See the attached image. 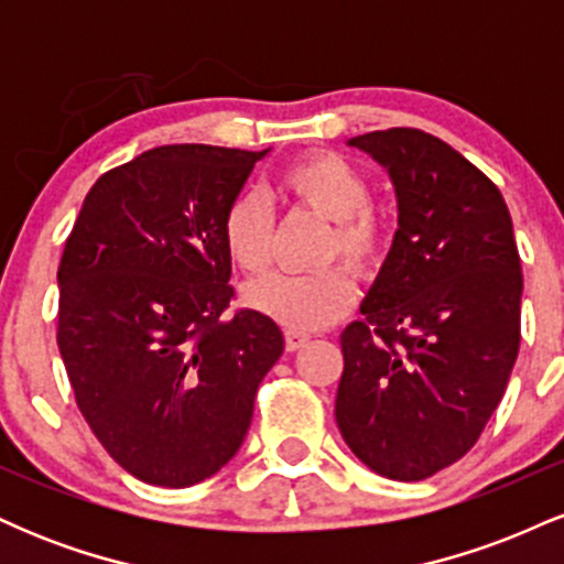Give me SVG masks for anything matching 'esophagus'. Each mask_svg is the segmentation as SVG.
<instances>
[{"label":"esophagus","mask_w":564,"mask_h":564,"mask_svg":"<svg viewBox=\"0 0 564 564\" xmlns=\"http://www.w3.org/2000/svg\"><path fill=\"white\" fill-rule=\"evenodd\" d=\"M283 339H286L289 352H296V349H302L304 345H307L310 336L307 334H300V332H286V334H283Z\"/></svg>","instance_id":"1"}]
</instances>
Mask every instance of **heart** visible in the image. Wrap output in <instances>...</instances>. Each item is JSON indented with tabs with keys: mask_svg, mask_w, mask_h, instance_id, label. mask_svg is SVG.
<instances>
[{
	"mask_svg": "<svg viewBox=\"0 0 564 564\" xmlns=\"http://www.w3.org/2000/svg\"><path fill=\"white\" fill-rule=\"evenodd\" d=\"M294 204L332 219L321 260L334 257L352 264L358 273L373 275L390 251V219L371 206V183L364 172L339 153H310L278 177ZM275 215L270 200L257 191H243L223 215V243L232 264L243 273H262L273 251ZM358 300V283L341 264L315 273H273L246 289V304L291 332H321L349 313Z\"/></svg>",
	"mask_w": 564,
	"mask_h": 564,
	"instance_id": "1",
	"label": "heart"
}]
</instances>
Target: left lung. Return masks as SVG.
Wrapping results in <instances>:
<instances>
[{"label":"left lung","mask_w":564,"mask_h":564,"mask_svg":"<svg viewBox=\"0 0 564 564\" xmlns=\"http://www.w3.org/2000/svg\"><path fill=\"white\" fill-rule=\"evenodd\" d=\"M390 172L398 230L364 318L341 332L336 424L381 477L426 480L467 453L520 352L522 268L501 191L422 129L358 134Z\"/></svg>","instance_id":"obj_1"}]
</instances>
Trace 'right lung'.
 <instances>
[{
  "mask_svg": "<svg viewBox=\"0 0 564 564\" xmlns=\"http://www.w3.org/2000/svg\"><path fill=\"white\" fill-rule=\"evenodd\" d=\"M268 151L161 145L106 172L57 268V347L89 430L142 482L187 488L241 448L283 334L236 291L223 215Z\"/></svg>",
  "mask_w": 564,
  "mask_h": 564,
  "instance_id": "obj_1",
  "label": "right lung"
}]
</instances>
